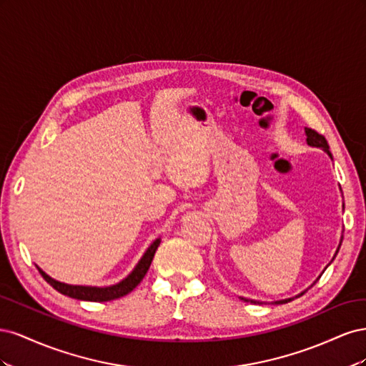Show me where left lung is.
Returning a JSON list of instances; mask_svg holds the SVG:
<instances>
[{
    "label": "left lung",
    "mask_w": 366,
    "mask_h": 366,
    "mask_svg": "<svg viewBox=\"0 0 366 366\" xmlns=\"http://www.w3.org/2000/svg\"><path fill=\"white\" fill-rule=\"evenodd\" d=\"M305 134H307V143H308L310 147L322 148L325 152L330 154V147H328V143H327V139L322 134H320V132H317L316 129H312V128H305ZM330 156H331V154H330ZM302 295L304 293H301L299 296H302ZM244 301H247V299H244ZM290 301H292V299H284V301H276L274 304H285V302H290ZM250 302H254V301H250ZM254 304H257V302H254Z\"/></svg>",
    "instance_id": "left-lung-1"
}]
</instances>
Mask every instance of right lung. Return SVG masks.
<instances>
[{
    "label": "right lung",
    "instance_id": "add662e5",
    "mask_svg": "<svg viewBox=\"0 0 366 366\" xmlns=\"http://www.w3.org/2000/svg\"><path fill=\"white\" fill-rule=\"evenodd\" d=\"M160 246V238L152 242V244L148 247V250L143 254L139 264L136 265V269L132 270L124 281H120L116 285L112 287H84V285H69L59 281H54L50 278L49 274L44 273L39 267V273L44 280H46L54 290H58L59 293L70 296L74 299H81V301H92V302H105V301H113V299L122 297L132 292L136 287L140 284V281L145 278V274L149 269L151 261L154 258V253H156L157 247Z\"/></svg>",
    "mask_w": 366,
    "mask_h": 366
}]
</instances>
